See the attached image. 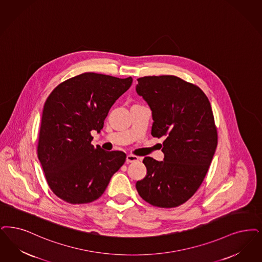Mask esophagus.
<instances>
[{"instance_id":"34e87169","label":"esophagus","mask_w":262,"mask_h":262,"mask_svg":"<svg viewBox=\"0 0 262 262\" xmlns=\"http://www.w3.org/2000/svg\"><path fill=\"white\" fill-rule=\"evenodd\" d=\"M139 160V158L137 157V156H135V155H126V162L128 164V163H135V162H137Z\"/></svg>"}]
</instances>
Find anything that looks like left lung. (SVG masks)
<instances>
[{
    "label": "left lung",
    "mask_w": 262,
    "mask_h": 262,
    "mask_svg": "<svg viewBox=\"0 0 262 262\" xmlns=\"http://www.w3.org/2000/svg\"><path fill=\"white\" fill-rule=\"evenodd\" d=\"M137 82L136 93L152 111L151 135L165 140L164 161L143 159L146 177L136 182V190L152 206L176 208L198 190L214 155L212 110L199 86L176 76H148Z\"/></svg>",
    "instance_id": "8db88e82"
}]
</instances>
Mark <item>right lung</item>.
<instances>
[{"label": "right lung", "mask_w": 262, "mask_h": 262, "mask_svg": "<svg viewBox=\"0 0 262 262\" xmlns=\"http://www.w3.org/2000/svg\"><path fill=\"white\" fill-rule=\"evenodd\" d=\"M133 78L84 73L58 84L46 100L38 158L53 193L70 204L98 199L125 161L122 151L91 144L92 130L100 133L116 100Z\"/></svg>", "instance_id": "add662e5"}]
</instances>
